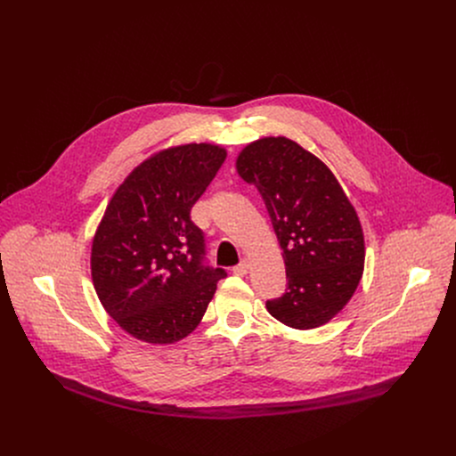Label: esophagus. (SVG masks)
Segmentation results:
<instances>
[{"instance_id":"esophagus-1","label":"esophagus","mask_w":456,"mask_h":456,"mask_svg":"<svg viewBox=\"0 0 456 456\" xmlns=\"http://www.w3.org/2000/svg\"><path fill=\"white\" fill-rule=\"evenodd\" d=\"M232 273H234L236 276H245V274L248 273V262H245V259H243V262H241L240 265H236V267L232 269Z\"/></svg>"}]
</instances>
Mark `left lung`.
I'll use <instances>...</instances> for the list:
<instances>
[{
  "label": "left lung",
  "instance_id": "1",
  "mask_svg": "<svg viewBox=\"0 0 456 456\" xmlns=\"http://www.w3.org/2000/svg\"><path fill=\"white\" fill-rule=\"evenodd\" d=\"M254 183L283 250L287 290L267 301L273 317L297 330L329 322L354 296L364 269V236L334 173L287 137L250 142L236 159Z\"/></svg>",
  "mask_w": 456,
  "mask_h": 456
}]
</instances>
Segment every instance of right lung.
<instances>
[{
  "mask_svg": "<svg viewBox=\"0 0 456 456\" xmlns=\"http://www.w3.org/2000/svg\"><path fill=\"white\" fill-rule=\"evenodd\" d=\"M227 151L183 144L155 153L118 185L92 241V280L118 327L153 345L187 338L202 321L224 269L206 265L191 208Z\"/></svg>",
  "mask_w": 456,
  "mask_h": 456,
  "instance_id": "obj_1",
  "label": "right lung"
}]
</instances>
